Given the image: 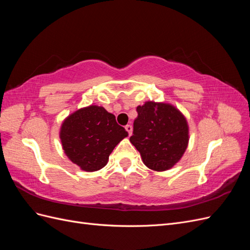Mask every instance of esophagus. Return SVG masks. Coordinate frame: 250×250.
<instances>
[{"instance_id":"obj_1","label":"esophagus","mask_w":250,"mask_h":250,"mask_svg":"<svg viewBox=\"0 0 250 250\" xmlns=\"http://www.w3.org/2000/svg\"><path fill=\"white\" fill-rule=\"evenodd\" d=\"M125 129H126V131L128 132V134L131 135V133H132V126H131V125H129V124L126 125V126H125Z\"/></svg>"}]
</instances>
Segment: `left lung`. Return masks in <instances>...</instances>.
Here are the masks:
<instances>
[{"mask_svg": "<svg viewBox=\"0 0 250 250\" xmlns=\"http://www.w3.org/2000/svg\"><path fill=\"white\" fill-rule=\"evenodd\" d=\"M130 142L148 168L166 171L185 153L188 142L187 120L170 104L146 102L137 107Z\"/></svg>", "mask_w": 250, "mask_h": 250, "instance_id": "1", "label": "left lung"}]
</instances>
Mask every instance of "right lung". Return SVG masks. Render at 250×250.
I'll list each match as a JSON object with an SVG mask.
<instances>
[{
  "label": "right lung",
  "mask_w": 250,
  "mask_h": 250,
  "mask_svg": "<svg viewBox=\"0 0 250 250\" xmlns=\"http://www.w3.org/2000/svg\"><path fill=\"white\" fill-rule=\"evenodd\" d=\"M127 135L112 113L96 105L72 113L60 130L64 153L87 172L102 169L112 150Z\"/></svg>",
  "instance_id": "right-lung-1"
}]
</instances>
